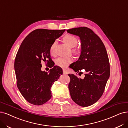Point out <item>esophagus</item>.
Instances as JSON below:
<instances>
[{
    "label": "esophagus",
    "instance_id": "1",
    "mask_svg": "<svg viewBox=\"0 0 128 128\" xmlns=\"http://www.w3.org/2000/svg\"><path fill=\"white\" fill-rule=\"evenodd\" d=\"M63 74H68V72L67 70H63Z\"/></svg>",
    "mask_w": 128,
    "mask_h": 128
}]
</instances>
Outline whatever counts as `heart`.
<instances>
[{
	"label": "heart",
	"instance_id": "heart-1",
	"mask_svg": "<svg viewBox=\"0 0 128 128\" xmlns=\"http://www.w3.org/2000/svg\"><path fill=\"white\" fill-rule=\"evenodd\" d=\"M63 40L65 43L70 47H75V46H76L78 43V40L77 38L72 35H66L64 36ZM57 44H58V41H57V40H55L52 43L50 48V52L52 54H53L54 53ZM72 51L74 53H76L78 52V50L76 48H73L72 50ZM72 62L73 58H58L56 59L55 64L58 66H60L63 68H65Z\"/></svg>",
	"mask_w": 128,
	"mask_h": 128
}]
</instances>
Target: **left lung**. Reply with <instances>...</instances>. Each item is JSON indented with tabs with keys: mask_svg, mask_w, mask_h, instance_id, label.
Masks as SVG:
<instances>
[{
	"mask_svg": "<svg viewBox=\"0 0 128 128\" xmlns=\"http://www.w3.org/2000/svg\"><path fill=\"white\" fill-rule=\"evenodd\" d=\"M68 32L78 36L81 40V53L78 60L70 66L75 72L86 71L83 79L68 74L70 97L83 107L93 104L104 91L110 69L107 52L102 41L96 33L86 27L72 28Z\"/></svg>",
	"mask_w": 128,
	"mask_h": 128,
	"instance_id": "8db88e82",
	"label": "left lung"
}]
</instances>
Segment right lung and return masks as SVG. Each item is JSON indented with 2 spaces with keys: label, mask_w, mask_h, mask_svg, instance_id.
<instances>
[{
  "label": "right lung",
  "mask_w": 128,
  "mask_h": 128,
  "mask_svg": "<svg viewBox=\"0 0 128 128\" xmlns=\"http://www.w3.org/2000/svg\"><path fill=\"white\" fill-rule=\"evenodd\" d=\"M65 30H35L25 37L17 52L14 63L17 86L32 104L40 106L48 101L52 97V85L63 74L62 69L54 66L50 48ZM42 61L52 68L49 74L41 70Z\"/></svg>",
  "instance_id": "1"
}]
</instances>
